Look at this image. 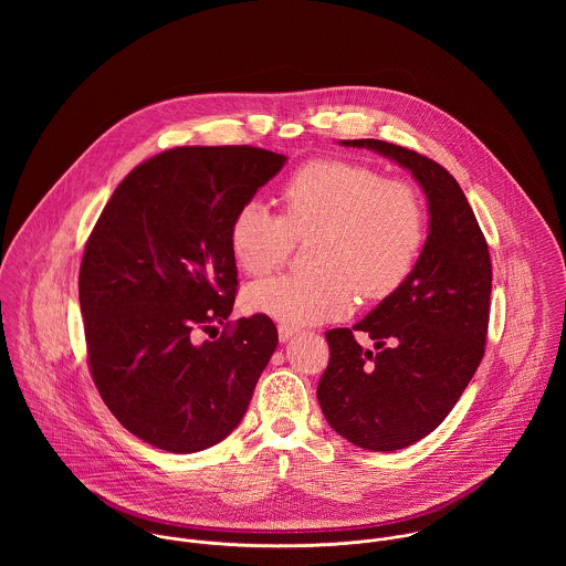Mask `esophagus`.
Here are the masks:
<instances>
[{
	"instance_id": "1",
	"label": "esophagus",
	"mask_w": 566,
	"mask_h": 566,
	"mask_svg": "<svg viewBox=\"0 0 566 566\" xmlns=\"http://www.w3.org/2000/svg\"><path fill=\"white\" fill-rule=\"evenodd\" d=\"M296 331H298V328L292 326V324H279V339H281V342H287Z\"/></svg>"
}]
</instances>
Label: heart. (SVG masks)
Here are the masks:
<instances>
[{
	"instance_id": "b5f03b06",
	"label": "heart",
	"mask_w": 566,
	"mask_h": 566,
	"mask_svg": "<svg viewBox=\"0 0 566 566\" xmlns=\"http://www.w3.org/2000/svg\"><path fill=\"white\" fill-rule=\"evenodd\" d=\"M281 218L248 200L231 222L229 245L250 276L276 270L292 240L310 243V274L276 276L245 290L252 314L287 324L342 318L355 292L379 301L411 274L424 243V209L413 187L373 167L314 161L281 189Z\"/></svg>"
}]
</instances>
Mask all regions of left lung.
Here are the masks:
<instances>
[{"label": "left lung", "instance_id": "obj_1", "mask_svg": "<svg viewBox=\"0 0 566 566\" xmlns=\"http://www.w3.org/2000/svg\"><path fill=\"white\" fill-rule=\"evenodd\" d=\"M407 169L427 198V240L403 285L353 328L326 331L318 384L326 422L368 451L405 449L458 403L484 357L492 265L478 218L458 180L436 161L379 139L339 142ZM364 329L377 354L352 337Z\"/></svg>", "mask_w": 566, "mask_h": 566}]
</instances>
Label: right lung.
<instances>
[{
  "label": "right lung",
  "mask_w": 566,
  "mask_h": 566,
  "mask_svg": "<svg viewBox=\"0 0 566 566\" xmlns=\"http://www.w3.org/2000/svg\"><path fill=\"white\" fill-rule=\"evenodd\" d=\"M287 157L189 146L137 165L113 191L81 265L88 368L102 401L144 442L196 453L243 418L279 333L263 316L229 324L238 209Z\"/></svg>",
  "instance_id": "obj_1"
}]
</instances>
